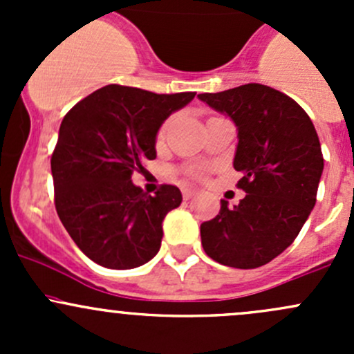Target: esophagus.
<instances>
[{
    "instance_id": "obj_1",
    "label": "esophagus",
    "mask_w": 354,
    "mask_h": 354,
    "mask_svg": "<svg viewBox=\"0 0 354 354\" xmlns=\"http://www.w3.org/2000/svg\"><path fill=\"white\" fill-rule=\"evenodd\" d=\"M194 195H195V192L190 190V188H185V190H183V198L185 200H190L192 197H194Z\"/></svg>"
}]
</instances>
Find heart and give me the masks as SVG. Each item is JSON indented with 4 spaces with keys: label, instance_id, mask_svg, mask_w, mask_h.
<instances>
[{
    "label": "heart",
    "instance_id": "obj_1",
    "mask_svg": "<svg viewBox=\"0 0 354 354\" xmlns=\"http://www.w3.org/2000/svg\"><path fill=\"white\" fill-rule=\"evenodd\" d=\"M166 131H167V123H164L162 127H160V130H159V133H157V140H162L164 137H166ZM190 174L194 178H202V171L200 169H194V171H190Z\"/></svg>",
    "mask_w": 354,
    "mask_h": 354
}]
</instances>
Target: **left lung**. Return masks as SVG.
Wrapping results in <instances>:
<instances>
[{"label": "left lung", "instance_id": "obj_1", "mask_svg": "<svg viewBox=\"0 0 354 354\" xmlns=\"http://www.w3.org/2000/svg\"><path fill=\"white\" fill-rule=\"evenodd\" d=\"M200 101L233 120L238 130L234 169L245 198L221 200L200 226L202 246L216 262L236 269L266 266L295 241L315 207L324 171L319 135L301 106L262 84H246Z\"/></svg>", "mask_w": 354, "mask_h": 354}]
</instances>
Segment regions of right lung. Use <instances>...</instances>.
Masks as SVG:
<instances>
[{"instance_id":"right-lung-1","label":"right lung","mask_w":354,"mask_h":354,"mask_svg":"<svg viewBox=\"0 0 354 354\" xmlns=\"http://www.w3.org/2000/svg\"><path fill=\"white\" fill-rule=\"evenodd\" d=\"M195 92L154 94L106 85L63 118L51 157L55 205L78 248L108 269H135L154 259L162 221L181 203V192L162 185L149 195L131 174L156 159L160 124Z\"/></svg>"}]
</instances>
